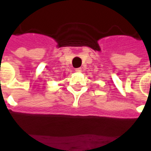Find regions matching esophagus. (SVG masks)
Listing matches in <instances>:
<instances>
[{"label": "esophagus", "instance_id": "obj_1", "mask_svg": "<svg viewBox=\"0 0 151 151\" xmlns=\"http://www.w3.org/2000/svg\"><path fill=\"white\" fill-rule=\"evenodd\" d=\"M76 72H77V73H80V72H81L82 71V69L80 68H76Z\"/></svg>", "mask_w": 151, "mask_h": 151}]
</instances>
